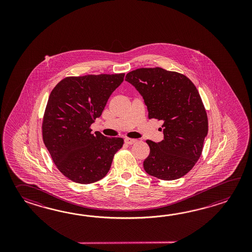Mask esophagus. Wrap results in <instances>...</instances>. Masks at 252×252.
Wrapping results in <instances>:
<instances>
[{"label":"esophagus","mask_w":252,"mask_h":252,"mask_svg":"<svg viewBox=\"0 0 252 252\" xmlns=\"http://www.w3.org/2000/svg\"><path fill=\"white\" fill-rule=\"evenodd\" d=\"M124 141H125V143L128 145H132L137 141V139H129V138H126V139H124Z\"/></svg>","instance_id":"34e87169"}]
</instances>
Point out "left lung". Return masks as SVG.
Returning a JSON list of instances; mask_svg holds the SVG:
<instances>
[{
    "mask_svg": "<svg viewBox=\"0 0 252 252\" xmlns=\"http://www.w3.org/2000/svg\"><path fill=\"white\" fill-rule=\"evenodd\" d=\"M144 99L149 119L163 121L164 139L146 140L150 155L145 171L162 180H175L190 171L203 151L208 118L198 90L186 75L161 67L138 68L126 75Z\"/></svg>",
    "mask_w": 252,
    "mask_h": 252,
    "instance_id": "1",
    "label": "left lung"
}]
</instances>
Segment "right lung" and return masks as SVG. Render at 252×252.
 I'll return each instance as SVG.
<instances>
[{"instance_id": "1", "label": "right lung", "mask_w": 252, "mask_h": 252, "mask_svg": "<svg viewBox=\"0 0 252 252\" xmlns=\"http://www.w3.org/2000/svg\"><path fill=\"white\" fill-rule=\"evenodd\" d=\"M124 75L67 76L50 93L43 115V141L58 169L73 182L86 185L103 178L124 145L122 138L92 133L90 126Z\"/></svg>"}]
</instances>
